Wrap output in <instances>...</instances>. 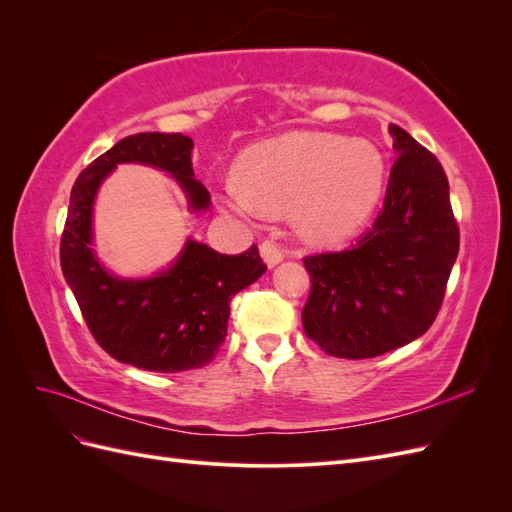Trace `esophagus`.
Segmentation results:
<instances>
[{
    "label": "esophagus",
    "mask_w": 512,
    "mask_h": 512,
    "mask_svg": "<svg viewBox=\"0 0 512 512\" xmlns=\"http://www.w3.org/2000/svg\"><path fill=\"white\" fill-rule=\"evenodd\" d=\"M260 256H262V260L267 262V267L280 265V262L284 260V254L280 250V245L273 243V241H265V243L260 245Z\"/></svg>",
    "instance_id": "34e87169"
}]
</instances>
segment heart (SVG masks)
<instances>
[{"mask_svg": "<svg viewBox=\"0 0 512 512\" xmlns=\"http://www.w3.org/2000/svg\"><path fill=\"white\" fill-rule=\"evenodd\" d=\"M386 185L382 151L363 138L292 132L247 151L228 185V207L288 213L303 237L339 241L378 209Z\"/></svg>", "mask_w": 512, "mask_h": 512, "instance_id": "1", "label": "heart"}]
</instances>
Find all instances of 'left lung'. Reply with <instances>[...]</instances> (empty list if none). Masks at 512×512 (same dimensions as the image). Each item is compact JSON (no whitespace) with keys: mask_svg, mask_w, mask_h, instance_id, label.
I'll return each mask as SVG.
<instances>
[{"mask_svg":"<svg viewBox=\"0 0 512 512\" xmlns=\"http://www.w3.org/2000/svg\"><path fill=\"white\" fill-rule=\"evenodd\" d=\"M382 211L344 252L305 256L312 280L303 331L339 359H371L421 337L436 320L459 252L442 164L399 126Z\"/></svg>","mask_w":512,"mask_h":512,"instance_id":"obj_1","label":"left lung"}]
</instances>
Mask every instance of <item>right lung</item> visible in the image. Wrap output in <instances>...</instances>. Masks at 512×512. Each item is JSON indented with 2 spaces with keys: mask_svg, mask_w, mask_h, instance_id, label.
<instances>
[{
  "mask_svg": "<svg viewBox=\"0 0 512 512\" xmlns=\"http://www.w3.org/2000/svg\"><path fill=\"white\" fill-rule=\"evenodd\" d=\"M192 138L166 132L126 136L91 162L70 194L61 235V271L96 342L119 363L177 374L211 363L226 339L230 301L267 271L258 247L228 256L188 239L173 267L147 280H121L91 250V211L100 183L117 164L136 162L166 170L192 211L211 203L194 177Z\"/></svg>",
  "mask_w": 512,
  "mask_h": 512,
  "instance_id": "obj_1",
  "label": "right lung"
}]
</instances>
